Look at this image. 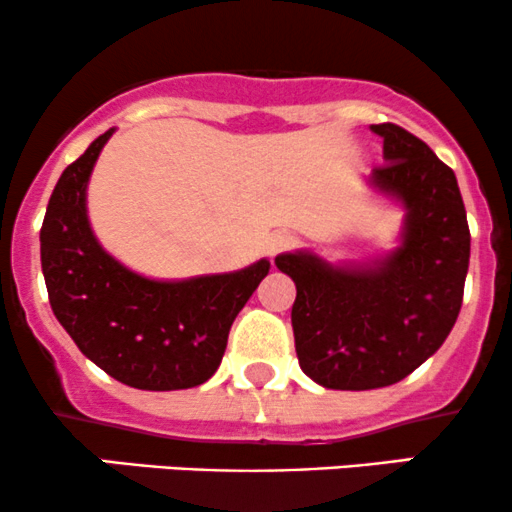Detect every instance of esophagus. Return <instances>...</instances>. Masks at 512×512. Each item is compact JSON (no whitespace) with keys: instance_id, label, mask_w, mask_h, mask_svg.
Segmentation results:
<instances>
[{"instance_id":"1","label":"esophagus","mask_w":512,"mask_h":512,"mask_svg":"<svg viewBox=\"0 0 512 512\" xmlns=\"http://www.w3.org/2000/svg\"><path fill=\"white\" fill-rule=\"evenodd\" d=\"M293 245H296V236H293V233H289V231H276L267 240V250H269V255H272V257L279 255V252L293 248Z\"/></svg>"}]
</instances>
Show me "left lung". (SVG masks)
I'll use <instances>...</instances> for the list:
<instances>
[{"label":"left lung","instance_id":"8db88e82","mask_svg":"<svg viewBox=\"0 0 512 512\" xmlns=\"http://www.w3.org/2000/svg\"><path fill=\"white\" fill-rule=\"evenodd\" d=\"M368 182L407 209L402 243L383 260L332 267L308 250L276 257L296 284L291 308L303 373L330 390H375L414 373L448 339L469 267L467 211L452 168L392 122Z\"/></svg>","mask_w":512,"mask_h":512}]
</instances>
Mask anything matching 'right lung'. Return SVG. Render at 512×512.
Returning <instances> with one entry per match:
<instances>
[{"label": "right lung", "mask_w": 512, "mask_h": 512, "mask_svg": "<svg viewBox=\"0 0 512 512\" xmlns=\"http://www.w3.org/2000/svg\"><path fill=\"white\" fill-rule=\"evenodd\" d=\"M115 129L64 168L40 228V262L52 313L81 354L137 390H187L219 368L233 320L269 260L228 274L156 281L101 248L86 214V185Z\"/></svg>", "instance_id": "1"}]
</instances>
